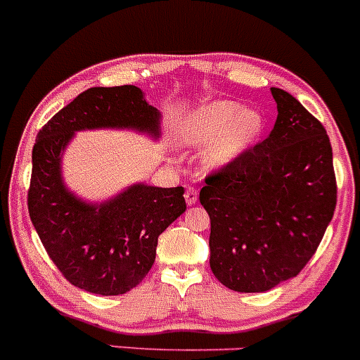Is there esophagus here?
<instances>
[{
    "instance_id": "esophagus-1",
    "label": "esophagus",
    "mask_w": 360,
    "mask_h": 360,
    "mask_svg": "<svg viewBox=\"0 0 360 360\" xmlns=\"http://www.w3.org/2000/svg\"><path fill=\"white\" fill-rule=\"evenodd\" d=\"M197 188L194 187H187L185 188V200H187L188 206H192V204L197 202Z\"/></svg>"
}]
</instances>
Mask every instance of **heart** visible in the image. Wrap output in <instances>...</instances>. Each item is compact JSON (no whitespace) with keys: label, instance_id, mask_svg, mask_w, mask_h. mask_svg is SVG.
Listing matches in <instances>:
<instances>
[{"label":"heart","instance_id":"heart-1","mask_svg":"<svg viewBox=\"0 0 360 360\" xmlns=\"http://www.w3.org/2000/svg\"><path fill=\"white\" fill-rule=\"evenodd\" d=\"M262 127L264 122L257 111H242L238 104L219 101L188 115L181 125V139L185 144L197 148L214 142L207 161L219 166L238 156L261 134Z\"/></svg>","mask_w":360,"mask_h":360}]
</instances>
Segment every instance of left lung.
Masks as SVG:
<instances>
[{"instance_id": "1", "label": "left lung", "mask_w": 360, "mask_h": 360, "mask_svg": "<svg viewBox=\"0 0 360 360\" xmlns=\"http://www.w3.org/2000/svg\"><path fill=\"white\" fill-rule=\"evenodd\" d=\"M268 137L206 175L199 200L211 219L210 266L235 292H266L314 256L336 206L330 137L288 92L271 89Z\"/></svg>"}]
</instances>
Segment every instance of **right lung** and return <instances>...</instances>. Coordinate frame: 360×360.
Segmentation results:
<instances>
[{"label":"right lung","instance_id":"add662e5","mask_svg":"<svg viewBox=\"0 0 360 360\" xmlns=\"http://www.w3.org/2000/svg\"><path fill=\"white\" fill-rule=\"evenodd\" d=\"M103 127L160 135V113L135 86L84 91L37 134L27 206L46 252L72 285L98 295H122L144 280L156 259L158 237L187 204L184 187L144 184L101 206L70 194L61 180V150L77 130Z\"/></svg>","mask_w":360,"mask_h":360}]
</instances>
